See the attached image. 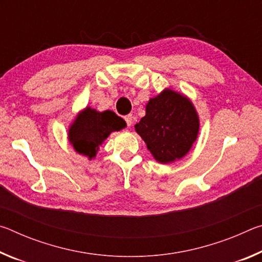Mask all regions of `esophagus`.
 Masks as SVG:
<instances>
[{"label":"esophagus","mask_w":262,"mask_h":262,"mask_svg":"<svg viewBox=\"0 0 262 262\" xmlns=\"http://www.w3.org/2000/svg\"><path fill=\"white\" fill-rule=\"evenodd\" d=\"M125 120H126V122H127V126H128V127H130V126H132V123H133V115H132V114H128V115H126V117H125Z\"/></svg>","instance_id":"obj_1"}]
</instances>
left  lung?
Masks as SVG:
<instances>
[{"instance_id": "8db88e82", "label": "left lung", "mask_w": 262, "mask_h": 262, "mask_svg": "<svg viewBox=\"0 0 262 262\" xmlns=\"http://www.w3.org/2000/svg\"><path fill=\"white\" fill-rule=\"evenodd\" d=\"M198 112L187 97L165 89L145 106V115L135 130L154 158L173 163L187 155L199 134Z\"/></svg>"}]
</instances>
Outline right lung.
Listing matches in <instances>:
<instances>
[{"label":"right lung","instance_id":"obj_1","mask_svg":"<svg viewBox=\"0 0 262 262\" xmlns=\"http://www.w3.org/2000/svg\"><path fill=\"white\" fill-rule=\"evenodd\" d=\"M126 126V121L112 111L98 112L88 106L70 125L68 140L75 151L92 159L111 133L121 130Z\"/></svg>","mask_w":262,"mask_h":262}]
</instances>
